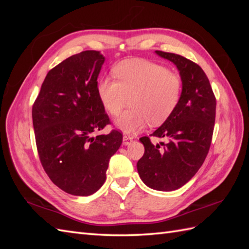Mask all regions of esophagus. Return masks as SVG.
I'll list each match as a JSON object with an SVG mask.
<instances>
[{
  "mask_svg": "<svg viewBox=\"0 0 249 249\" xmlns=\"http://www.w3.org/2000/svg\"><path fill=\"white\" fill-rule=\"evenodd\" d=\"M133 139H134V138H133V137H131V136H126V135H125V136L123 137V144H124V145L129 144L130 142L133 141Z\"/></svg>",
  "mask_w": 249,
  "mask_h": 249,
  "instance_id": "obj_1",
  "label": "esophagus"
}]
</instances>
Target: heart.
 <instances>
[{
  "mask_svg": "<svg viewBox=\"0 0 249 249\" xmlns=\"http://www.w3.org/2000/svg\"><path fill=\"white\" fill-rule=\"evenodd\" d=\"M114 76L116 80L100 79L96 92L104 109L112 116L119 115L129 99L130 108L115 122L126 133L140 130L147 122L152 126L162 124L181 98V77L157 63L125 61L115 66Z\"/></svg>",
  "mask_w": 249,
  "mask_h": 249,
  "instance_id": "obj_1",
  "label": "heart"
}]
</instances>
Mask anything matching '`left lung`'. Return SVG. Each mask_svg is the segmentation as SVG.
<instances>
[{"label": "left lung", "mask_w": 249, "mask_h": 249, "mask_svg": "<svg viewBox=\"0 0 249 249\" xmlns=\"http://www.w3.org/2000/svg\"><path fill=\"white\" fill-rule=\"evenodd\" d=\"M156 53L178 67L182 80L181 98L172 114L151 136L167 142L153 144L142 137L144 154L137 162L147 186L171 192L186 184L202 166L214 130L216 98L208 77L198 64L176 53Z\"/></svg>", "instance_id": "obj_1"}]
</instances>
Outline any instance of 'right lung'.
I'll use <instances>...</instances> for the list:
<instances>
[{"label":"right lung","mask_w":249,"mask_h":249,"mask_svg":"<svg viewBox=\"0 0 249 249\" xmlns=\"http://www.w3.org/2000/svg\"><path fill=\"white\" fill-rule=\"evenodd\" d=\"M105 57L87 50L67 57L47 73L32 108L39 160L57 187L73 196H89L103 186L109 160L123 135L111 130L99 102L97 78Z\"/></svg>","instance_id":"obj_1"}]
</instances>
